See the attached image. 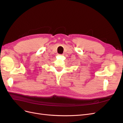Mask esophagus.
<instances>
[{
    "label": "esophagus",
    "mask_w": 123,
    "mask_h": 123,
    "mask_svg": "<svg viewBox=\"0 0 123 123\" xmlns=\"http://www.w3.org/2000/svg\"><path fill=\"white\" fill-rule=\"evenodd\" d=\"M64 55V54H62V55Z\"/></svg>",
    "instance_id": "34e87169"
}]
</instances>
